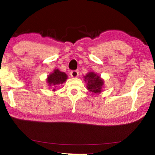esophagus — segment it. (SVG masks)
<instances>
[{
  "label": "esophagus",
  "instance_id": "34e87169",
  "mask_svg": "<svg viewBox=\"0 0 155 155\" xmlns=\"http://www.w3.org/2000/svg\"><path fill=\"white\" fill-rule=\"evenodd\" d=\"M70 75L73 78H77L78 76V72L77 70H72V71L70 72Z\"/></svg>",
  "mask_w": 155,
  "mask_h": 155
}]
</instances>
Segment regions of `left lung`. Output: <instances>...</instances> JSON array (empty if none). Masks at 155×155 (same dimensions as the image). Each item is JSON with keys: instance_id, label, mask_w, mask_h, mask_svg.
Returning <instances> with one entry per match:
<instances>
[{"instance_id": "1", "label": "left lung", "mask_w": 155, "mask_h": 155, "mask_svg": "<svg viewBox=\"0 0 155 155\" xmlns=\"http://www.w3.org/2000/svg\"><path fill=\"white\" fill-rule=\"evenodd\" d=\"M84 77L85 81L87 83V88L89 91L95 94L101 92L104 81L99 76L94 72H90Z\"/></svg>"}]
</instances>
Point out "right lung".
I'll return each mask as SVG.
<instances>
[{"instance_id":"1","label":"right lung","mask_w":155,"mask_h":155,"mask_svg":"<svg viewBox=\"0 0 155 155\" xmlns=\"http://www.w3.org/2000/svg\"><path fill=\"white\" fill-rule=\"evenodd\" d=\"M67 75L65 73L60 72L59 70H54L52 74H50L47 78V83L49 85H57L64 83L67 79ZM54 91L55 89H54Z\"/></svg>"}]
</instances>
